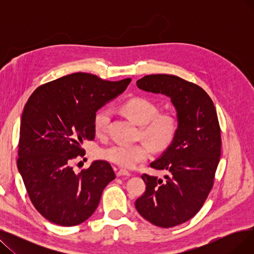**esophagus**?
Listing matches in <instances>:
<instances>
[{
  "instance_id": "1",
  "label": "esophagus",
  "mask_w": 254,
  "mask_h": 254,
  "mask_svg": "<svg viewBox=\"0 0 254 254\" xmlns=\"http://www.w3.org/2000/svg\"><path fill=\"white\" fill-rule=\"evenodd\" d=\"M116 175H117V177H122V176H130V173H129L128 171H127V170L120 169V170H118V171H117Z\"/></svg>"
}]
</instances>
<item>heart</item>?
Instances as JSON below:
<instances>
[{"label":"heart","mask_w":254,"mask_h":254,"mask_svg":"<svg viewBox=\"0 0 254 254\" xmlns=\"http://www.w3.org/2000/svg\"><path fill=\"white\" fill-rule=\"evenodd\" d=\"M122 111L135 124L142 126V136L153 148L163 150L174 140L178 122L174 114L158 112L157 106L143 97H135L126 101ZM110 119V112L106 109L93 116V129L98 136H103ZM150 155V147L146 143L115 144L100 150L99 156L119 167L132 169L146 161Z\"/></svg>","instance_id":"b5f03b06"}]
</instances>
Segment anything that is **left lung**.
<instances>
[{
  "mask_svg": "<svg viewBox=\"0 0 254 254\" xmlns=\"http://www.w3.org/2000/svg\"><path fill=\"white\" fill-rule=\"evenodd\" d=\"M137 86L171 99L177 112V134L150 167L166 171L165 179L143 174L145 192L135 203L140 215L161 228L192 218L213 186L221 153L216 109L198 85L168 74L147 75Z\"/></svg>",
  "mask_w": 254,
  "mask_h": 254,
  "instance_id": "left-lung-1",
  "label": "left lung"
}]
</instances>
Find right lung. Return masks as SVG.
I'll return each mask as SVG.
<instances>
[{"mask_svg": "<svg viewBox=\"0 0 254 254\" xmlns=\"http://www.w3.org/2000/svg\"><path fill=\"white\" fill-rule=\"evenodd\" d=\"M130 78L107 81L73 73L39 86L26 102L20 122L17 168L31 201L47 220L73 226L96 211L102 192L115 179L111 165L95 161L76 173L72 164L95 139L93 116L123 93Z\"/></svg>", "mask_w": 254, "mask_h": 254, "instance_id": "obj_1", "label": "right lung"}]
</instances>
